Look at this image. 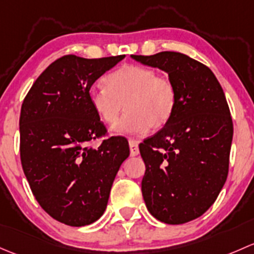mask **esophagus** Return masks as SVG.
<instances>
[{
  "label": "esophagus",
  "mask_w": 254,
  "mask_h": 254,
  "mask_svg": "<svg viewBox=\"0 0 254 254\" xmlns=\"http://www.w3.org/2000/svg\"><path fill=\"white\" fill-rule=\"evenodd\" d=\"M128 144H129V150H130V155L135 156L139 154V146H138V142L134 139H129L128 140Z\"/></svg>",
  "instance_id": "esophagus-1"
}]
</instances>
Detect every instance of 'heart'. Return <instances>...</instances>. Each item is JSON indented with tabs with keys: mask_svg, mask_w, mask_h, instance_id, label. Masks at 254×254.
Wrapping results in <instances>:
<instances>
[{
	"mask_svg": "<svg viewBox=\"0 0 254 254\" xmlns=\"http://www.w3.org/2000/svg\"><path fill=\"white\" fill-rule=\"evenodd\" d=\"M105 87H91L88 98L103 124H115L125 104L127 114L112 127L116 134H140L166 126L176 108L175 84L155 69L125 64L104 78Z\"/></svg>",
	"mask_w": 254,
	"mask_h": 254,
	"instance_id": "heart-1",
	"label": "heart"
}]
</instances>
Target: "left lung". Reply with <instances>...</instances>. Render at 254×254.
Masks as SVG:
<instances>
[{"instance_id":"obj_1","label":"left lung","mask_w":254,"mask_h":254,"mask_svg":"<svg viewBox=\"0 0 254 254\" xmlns=\"http://www.w3.org/2000/svg\"><path fill=\"white\" fill-rule=\"evenodd\" d=\"M130 57L166 72L177 93L166 126L139 144L145 205L163 223H188L215 202L229 172L234 126L224 90L208 67L187 55Z\"/></svg>"}]
</instances>
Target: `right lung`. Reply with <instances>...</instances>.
<instances>
[{"mask_svg":"<svg viewBox=\"0 0 254 254\" xmlns=\"http://www.w3.org/2000/svg\"><path fill=\"white\" fill-rule=\"evenodd\" d=\"M124 59L61 57L39 75L23 101V171L39 204L60 223L85 226L98 220L117 171L129 155L124 137L90 146L106 128L91 109L89 89Z\"/></svg>","mask_w":254,"mask_h":254,"instance_id":"1","label":"right lung"}]
</instances>
